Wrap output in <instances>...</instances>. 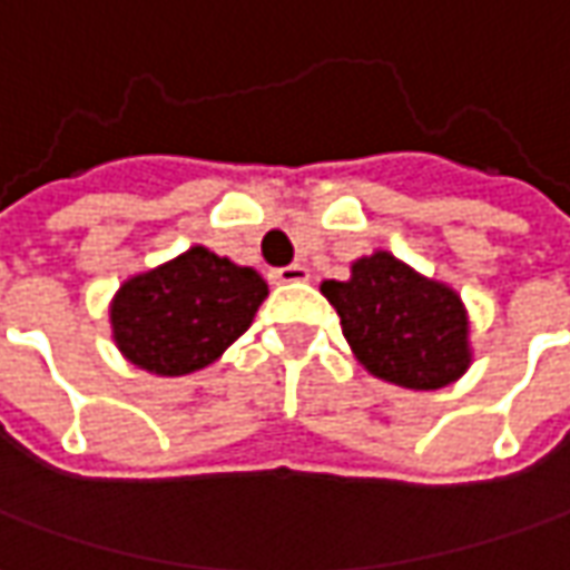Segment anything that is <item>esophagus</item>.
I'll return each mask as SVG.
<instances>
[{"instance_id":"34e87169","label":"esophagus","mask_w":570,"mask_h":570,"mask_svg":"<svg viewBox=\"0 0 570 570\" xmlns=\"http://www.w3.org/2000/svg\"><path fill=\"white\" fill-rule=\"evenodd\" d=\"M271 277H274V284H303V281H308L312 274H308V267L305 265H286V267H277Z\"/></svg>"}]
</instances>
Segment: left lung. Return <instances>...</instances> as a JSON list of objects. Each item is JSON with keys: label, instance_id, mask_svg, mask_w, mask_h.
Wrapping results in <instances>:
<instances>
[{"label": "left lung", "instance_id": "8db88e82", "mask_svg": "<svg viewBox=\"0 0 570 570\" xmlns=\"http://www.w3.org/2000/svg\"><path fill=\"white\" fill-rule=\"evenodd\" d=\"M356 360L382 382L435 391L470 368V322L461 296L391 252L356 258L350 281H324Z\"/></svg>", "mask_w": 570, "mask_h": 570}]
</instances>
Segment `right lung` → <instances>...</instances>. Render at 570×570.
Returning a JSON list of instances; mask_svg holds the SVG:
<instances>
[{
	"label": "right lung",
	"mask_w": 570,
	"mask_h": 570,
	"mask_svg": "<svg viewBox=\"0 0 570 570\" xmlns=\"http://www.w3.org/2000/svg\"><path fill=\"white\" fill-rule=\"evenodd\" d=\"M265 296V277L255 267L191 246L119 286L109 303L112 341L150 375H188L246 334Z\"/></svg>",
	"instance_id": "1"
}]
</instances>
